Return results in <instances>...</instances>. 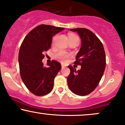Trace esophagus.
Listing matches in <instances>:
<instances>
[{"label":"esophagus","instance_id":"obj_1","mask_svg":"<svg viewBox=\"0 0 125 125\" xmlns=\"http://www.w3.org/2000/svg\"><path fill=\"white\" fill-rule=\"evenodd\" d=\"M64 68H65V66H64V65H63V64H62V69H64Z\"/></svg>","mask_w":125,"mask_h":125}]
</instances>
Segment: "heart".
I'll use <instances>...</instances> for the list:
<instances>
[{
  "mask_svg": "<svg viewBox=\"0 0 125 125\" xmlns=\"http://www.w3.org/2000/svg\"><path fill=\"white\" fill-rule=\"evenodd\" d=\"M69 40L70 39H79V37L76 35L73 34H70L69 35ZM70 56V55L65 51H61L55 55V58L58 61L62 62H65L68 59V58Z\"/></svg>",
  "mask_w": 125,
  "mask_h": 125,
  "instance_id": "heart-1",
  "label": "heart"
}]
</instances>
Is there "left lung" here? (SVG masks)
<instances>
[{
	"label": "left lung",
	"mask_w": 125,
	"mask_h": 125,
	"mask_svg": "<svg viewBox=\"0 0 125 125\" xmlns=\"http://www.w3.org/2000/svg\"><path fill=\"white\" fill-rule=\"evenodd\" d=\"M77 32L82 40V46L74 64L80 65L79 70L69 66L67 77L70 90L78 95L84 96L93 92L98 85L105 69L106 57L103 45L90 30L84 28L70 29Z\"/></svg>",
	"instance_id": "1"
}]
</instances>
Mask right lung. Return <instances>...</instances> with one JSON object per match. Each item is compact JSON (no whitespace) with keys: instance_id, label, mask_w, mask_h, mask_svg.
<instances>
[{"instance_id":"1","label":"right lung","mask_w":125,"mask_h":125,"mask_svg":"<svg viewBox=\"0 0 125 125\" xmlns=\"http://www.w3.org/2000/svg\"><path fill=\"white\" fill-rule=\"evenodd\" d=\"M64 30L41 24L28 33L21 45L19 53L20 73L22 82L30 91L37 96L48 94L53 87L54 79L61 69L55 61L43 66V52L50 49L52 37Z\"/></svg>"}]
</instances>
